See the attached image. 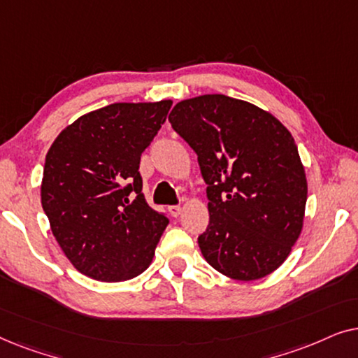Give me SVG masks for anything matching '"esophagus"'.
<instances>
[{
    "instance_id": "1",
    "label": "esophagus",
    "mask_w": 358,
    "mask_h": 358,
    "mask_svg": "<svg viewBox=\"0 0 358 358\" xmlns=\"http://www.w3.org/2000/svg\"><path fill=\"white\" fill-rule=\"evenodd\" d=\"M180 212H182L180 205H173V207H169V213L173 215V217H179Z\"/></svg>"
}]
</instances>
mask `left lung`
<instances>
[{"instance_id":"obj_1","label":"left lung","mask_w":358,"mask_h":358,"mask_svg":"<svg viewBox=\"0 0 358 358\" xmlns=\"http://www.w3.org/2000/svg\"><path fill=\"white\" fill-rule=\"evenodd\" d=\"M173 129L197 153L210 223L205 261L233 280L277 271L300 238L308 197L295 140L271 112L224 94L180 101Z\"/></svg>"}]
</instances>
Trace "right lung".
Here are the masks:
<instances>
[{
	"label": "right lung",
	"instance_id": "obj_1",
	"mask_svg": "<svg viewBox=\"0 0 358 358\" xmlns=\"http://www.w3.org/2000/svg\"><path fill=\"white\" fill-rule=\"evenodd\" d=\"M173 101L115 102L65 127L45 156L41 199L76 271L101 282L145 272L169 220L141 194L140 156Z\"/></svg>",
	"mask_w": 358,
	"mask_h": 358
}]
</instances>
